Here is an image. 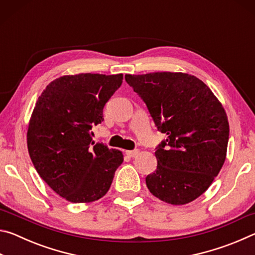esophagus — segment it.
Masks as SVG:
<instances>
[{
  "label": "esophagus",
  "mask_w": 255,
  "mask_h": 255,
  "mask_svg": "<svg viewBox=\"0 0 255 255\" xmlns=\"http://www.w3.org/2000/svg\"><path fill=\"white\" fill-rule=\"evenodd\" d=\"M138 153H139V150L138 149H133V150H126V154L128 155L129 157H136Z\"/></svg>",
  "instance_id": "esophagus-1"
}]
</instances>
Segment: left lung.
<instances>
[{"label": "left lung", "mask_w": 255, "mask_h": 255, "mask_svg": "<svg viewBox=\"0 0 255 255\" xmlns=\"http://www.w3.org/2000/svg\"><path fill=\"white\" fill-rule=\"evenodd\" d=\"M145 102L157 130V167L146 176L152 195L171 205L201 196L226 158L230 125L222 103L196 76L157 72L125 75Z\"/></svg>", "instance_id": "left-lung-1"}]
</instances>
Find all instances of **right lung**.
Listing matches in <instances>:
<instances>
[{"label": "right lung", "instance_id": "add662e5", "mask_svg": "<svg viewBox=\"0 0 255 255\" xmlns=\"http://www.w3.org/2000/svg\"><path fill=\"white\" fill-rule=\"evenodd\" d=\"M123 74L66 75L38 98L27 143L38 174L75 204L100 199L123 163L122 152L94 143L91 129L103 122V108L123 83Z\"/></svg>", "mask_w": 255, "mask_h": 255}]
</instances>
